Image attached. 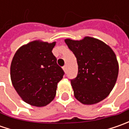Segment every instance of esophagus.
<instances>
[{"instance_id": "obj_1", "label": "esophagus", "mask_w": 129, "mask_h": 129, "mask_svg": "<svg viewBox=\"0 0 129 129\" xmlns=\"http://www.w3.org/2000/svg\"><path fill=\"white\" fill-rule=\"evenodd\" d=\"M63 70L64 71V72H67V66H64L63 67Z\"/></svg>"}]
</instances>
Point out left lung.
Listing matches in <instances>:
<instances>
[{"instance_id": "left-lung-1", "label": "left lung", "mask_w": 129, "mask_h": 129, "mask_svg": "<svg viewBox=\"0 0 129 129\" xmlns=\"http://www.w3.org/2000/svg\"><path fill=\"white\" fill-rule=\"evenodd\" d=\"M64 42L77 58L78 73L71 80L75 98L85 105L104 100L113 90L118 75V63L113 49L90 37L80 41L66 39Z\"/></svg>"}]
</instances>
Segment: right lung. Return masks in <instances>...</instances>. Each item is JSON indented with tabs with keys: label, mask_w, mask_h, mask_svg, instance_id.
I'll return each instance as SVG.
<instances>
[{
	"label": "right lung",
	"mask_w": 129,
	"mask_h": 129,
	"mask_svg": "<svg viewBox=\"0 0 129 129\" xmlns=\"http://www.w3.org/2000/svg\"><path fill=\"white\" fill-rule=\"evenodd\" d=\"M55 44L33 41L20 47L13 57V85L23 101L31 106L42 107L51 103L64 74L52 52Z\"/></svg>",
	"instance_id": "obj_1"
}]
</instances>
